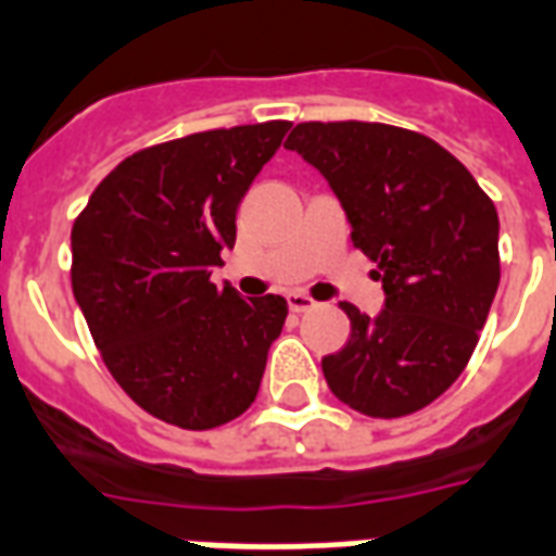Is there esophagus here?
Returning <instances> with one entry per match:
<instances>
[{
  "mask_svg": "<svg viewBox=\"0 0 556 556\" xmlns=\"http://www.w3.org/2000/svg\"><path fill=\"white\" fill-rule=\"evenodd\" d=\"M315 306H317L315 300H312L308 294H303V291H291V294H288V308L296 312V315H303V312H308V308H315Z\"/></svg>",
  "mask_w": 556,
  "mask_h": 556,
  "instance_id": "1",
  "label": "esophagus"
}]
</instances>
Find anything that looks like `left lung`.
<instances>
[{
  "instance_id": "left-lung-1",
  "label": "left lung",
  "mask_w": 556,
  "mask_h": 556,
  "mask_svg": "<svg viewBox=\"0 0 556 556\" xmlns=\"http://www.w3.org/2000/svg\"><path fill=\"white\" fill-rule=\"evenodd\" d=\"M326 177L379 265L384 308L341 303L350 341L324 358L329 391L367 417L434 402L464 372L498 291V212L434 139L379 122H303L286 139Z\"/></svg>"
}]
</instances>
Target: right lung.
Listing matches in <instances>:
<instances>
[{"instance_id":"1","label":"right lung","mask_w":556,"mask_h":556,"mask_svg":"<svg viewBox=\"0 0 556 556\" xmlns=\"http://www.w3.org/2000/svg\"><path fill=\"white\" fill-rule=\"evenodd\" d=\"M291 122L206 130L118 163L72 227V291L139 408L189 431L250 408L282 332L279 294L212 286L236 210Z\"/></svg>"}]
</instances>
